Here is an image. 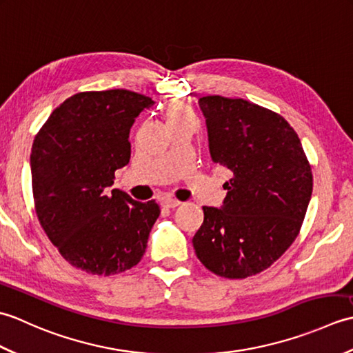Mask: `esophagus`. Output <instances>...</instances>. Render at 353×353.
Here are the masks:
<instances>
[{"mask_svg": "<svg viewBox=\"0 0 353 353\" xmlns=\"http://www.w3.org/2000/svg\"><path fill=\"white\" fill-rule=\"evenodd\" d=\"M162 205H163L165 208L174 209V208H177L179 205H181V201L176 200V199H163V200H162Z\"/></svg>", "mask_w": 353, "mask_h": 353, "instance_id": "34e87169", "label": "esophagus"}]
</instances>
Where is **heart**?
I'll use <instances>...</instances> for the list:
<instances>
[{
    "instance_id": "b5f03b06",
    "label": "heart",
    "mask_w": 353,
    "mask_h": 353,
    "mask_svg": "<svg viewBox=\"0 0 353 353\" xmlns=\"http://www.w3.org/2000/svg\"><path fill=\"white\" fill-rule=\"evenodd\" d=\"M190 112L186 110L183 106H172L168 110V121L171 119H176V118H182V117H188Z\"/></svg>"
}]
</instances>
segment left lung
<instances>
[{
    "mask_svg": "<svg viewBox=\"0 0 353 353\" xmlns=\"http://www.w3.org/2000/svg\"><path fill=\"white\" fill-rule=\"evenodd\" d=\"M212 162L232 179L220 208L203 206L192 238L212 273L244 279L268 268L294 241L312 194V172L294 129L258 104L201 97Z\"/></svg>",
    "mask_w": 353,
    "mask_h": 353,
    "instance_id": "obj_1",
    "label": "left lung"
}]
</instances>
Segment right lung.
<instances>
[{
	"label": "right lung",
	"mask_w": 353,
	"mask_h": 353,
	"mask_svg": "<svg viewBox=\"0 0 353 353\" xmlns=\"http://www.w3.org/2000/svg\"><path fill=\"white\" fill-rule=\"evenodd\" d=\"M150 97L125 89L79 92L51 112L33 141L30 167L37 219L71 265L117 274L145 253L161 214L114 185L130 161V129Z\"/></svg>",
	"instance_id": "1"
}]
</instances>
